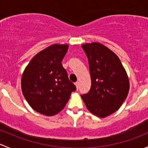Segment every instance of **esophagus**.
Here are the masks:
<instances>
[{
	"label": "esophagus",
	"mask_w": 148,
	"mask_h": 148,
	"mask_svg": "<svg viewBox=\"0 0 148 148\" xmlns=\"http://www.w3.org/2000/svg\"><path fill=\"white\" fill-rule=\"evenodd\" d=\"M75 85L76 87H77V89H78L79 87V82H77L75 83Z\"/></svg>",
	"instance_id": "34e87169"
}]
</instances>
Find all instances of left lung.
I'll list each match as a JSON object with an SVG mask.
<instances>
[{
  "mask_svg": "<svg viewBox=\"0 0 148 148\" xmlns=\"http://www.w3.org/2000/svg\"><path fill=\"white\" fill-rule=\"evenodd\" d=\"M89 62L91 89L81 95L87 110L104 118L115 112L125 102L130 90L126 70L118 56L99 42L82 45Z\"/></svg>",
  "mask_w": 148,
  "mask_h": 148,
  "instance_id": "8db88e82",
  "label": "left lung"
}]
</instances>
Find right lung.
I'll use <instances>...</instances> for the list:
<instances>
[{"instance_id": "obj_1", "label": "right lung", "mask_w": 148, "mask_h": 148, "mask_svg": "<svg viewBox=\"0 0 148 148\" xmlns=\"http://www.w3.org/2000/svg\"><path fill=\"white\" fill-rule=\"evenodd\" d=\"M68 44H54L38 52L26 66L21 77V90L33 110L46 116L64 108L76 86L62 64Z\"/></svg>"}]
</instances>
